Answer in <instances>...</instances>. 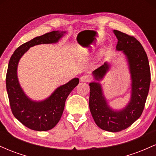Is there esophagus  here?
Here are the masks:
<instances>
[{"label": "esophagus", "mask_w": 156, "mask_h": 156, "mask_svg": "<svg viewBox=\"0 0 156 156\" xmlns=\"http://www.w3.org/2000/svg\"><path fill=\"white\" fill-rule=\"evenodd\" d=\"M90 77L89 76H83L80 78V80L81 82H89L90 80Z\"/></svg>", "instance_id": "1"}]
</instances>
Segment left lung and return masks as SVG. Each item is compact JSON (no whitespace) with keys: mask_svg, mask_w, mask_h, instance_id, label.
<instances>
[{"mask_svg":"<svg viewBox=\"0 0 156 156\" xmlns=\"http://www.w3.org/2000/svg\"><path fill=\"white\" fill-rule=\"evenodd\" d=\"M118 39L117 51H122L128 64L131 80L130 101L124 108L117 110L108 105L101 81L110 69L105 62L92 72L97 81L89 83V109L96 125L109 132L126 129L141 117L144 110L150 84V69L147 55L140 42L133 37L114 30Z\"/></svg>","mask_w":156,"mask_h":156,"instance_id":"1","label":"left lung"}]
</instances>
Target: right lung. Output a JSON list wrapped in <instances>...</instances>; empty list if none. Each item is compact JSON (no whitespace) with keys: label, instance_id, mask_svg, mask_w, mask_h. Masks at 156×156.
Segmentation results:
<instances>
[{"label":"right lung","instance_id":"obj_1","mask_svg":"<svg viewBox=\"0 0 156 156\" xmlns=\"http://www.w3.org/2000/svg\"><path fill=\"white\" fill-rule=\"evenodd\" d=\"M65 34L66 31H53L35 37L17 48L9 62L6 83L12 114L23 125L31 130L46 131L54 128L62 117L68 95L79 83V79L73 78L60 86L43 101H33L26 95L19 83V61L30 48L40 44L57 43Z\"/></svg>","mask_w":156,"mask_h":156}]
</instances>
